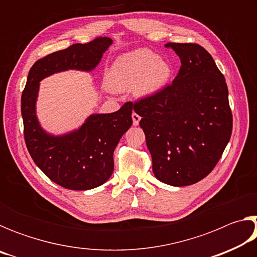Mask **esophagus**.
<instances>
[{
	"label": "esophagus",
	"instance_id": "34e87169",
	"mask_svg": "<svg viewBox=\"0 0 257 257\" xmlns=\"http://www.w3.org/2000/svg\"><path fill=\"white\" fill-rule=\"evenodd\" d=\"M132 118H133L134 125H138L139 124V121H141V115H138L136 112H133Z\"/></svg>",
	"mask_w": 257,
	"mask_h": 257
}]
</instances>
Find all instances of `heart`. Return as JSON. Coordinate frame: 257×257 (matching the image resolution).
I'll list each match as a JSON object with an SVG mask.
<instances>
[{"mask_svg": "<svg viewBox=\"0 0 257 257\" xmlns=\"http://www.w3.org/2000/svg\"><path fill=\"white\" fill-rule=\"evenodd\" d=\"M172 67L168 60L160 58L147 49L135 50L118 56L106 73V85L114 92L134 90L139 97L159 93L168 84Z\"/></svg>", "mask_w": 257, "mask_h": 257, "instance_id": "heart-1", "label": "heart"}]
</instances>
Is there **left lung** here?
Instances as JSON below:
<instances>
[{"instance_id":"8db88e82","label":"left lung","mask_w":257,"mask_h":257,"mask_svg":"<svg viewBox=\"0 0 257 257\" xmlns=\"http://www.w3.org/2000/svg\"><path fill=\"white\" fill-rule=\"evenodd\" d=\"M181 67L171 85L132 106L142 116L154 176L164 184H196L222 156L232 132L228 87L208 52L193 43H168Z\"/></svg>"}]
</instances>
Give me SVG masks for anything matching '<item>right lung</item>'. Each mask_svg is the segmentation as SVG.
<instances>
[{
	"label": "right lung",
	"instance_id": "obj_1",
	"mask_svg": "<svg viewBox=\"0 0 257 257\" xmlns=\"http://www.w3.org/2000/svg\"><path fill=\"white\" fill-rule=\"evenodd\" d=\"M112 44L108 37H97L86 44H73L40 59L30 68L21 96L25 142L34 162L50 179L71 190H88L111 177L113 152L133 124L132 103L105 114H92L79 128L54 136L41 127L36 115L40 81L67 70L92 71Z\"/></svg>",
	"mask_w": 257,
	"mask_h": 257
}]
</instances>
